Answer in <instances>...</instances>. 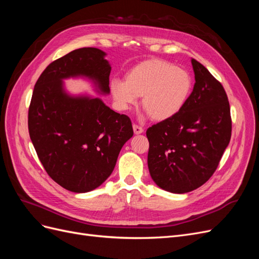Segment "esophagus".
Returning <instances> with one entry per match:
<instances>
[{
  "label": "esophagus",
  "instance_id": "esophagus-1",
  "mask_svg": "<svg viewBox=\"0 0 259 259\" xmlns=\"http://www.w3.org/2000/svg\"><path fill=\"white\" fill-rule=\"evenodd\" d=\"M133 130H134V133H135L136 135L142 134V133L144 132V128H143V127H140V126H138V125H136V124L133 125Z\"/></svg>",
  "mask_w": 259,
  "mask_h": 259
}]
</instances>
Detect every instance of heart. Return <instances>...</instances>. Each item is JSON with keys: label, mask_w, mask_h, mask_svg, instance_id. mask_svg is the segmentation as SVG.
<instances>
[{"label": "heart", "mask_w": 259, "mask_h": 259, "mask_svg": "<svg viewBox=\"0 0 259 259\" xmlns=\"http://www.w3.org/2000/svg\"><path fill=\"white\" fill-rule=\"evenodd\" d=\"M192 77L168 61L149 59L133 67L125 81L113 79L110 92L120 110H127L142 97V106L154 121H165L186 105L192 91Z\"/></svg>", "instance_id": "b5f03b06"}]
</instances>
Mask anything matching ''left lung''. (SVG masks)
I'll use <instances>...</instances> for the list:
<instances>
[{"instance_id":"1","label":"left lung","mask_w":259,"mask_h":259,"mask_svg":"<svg viewBox=\"0 0 259 259\" xmlns=\"http://www.w3.org/2000/svg\"><path fill=\"white\" fill-rule=\"evenodd\" d=\"M193 91L176 115L147 130L148 168L153 182L171 193L190 192L214 174L231 137L227 94L191 58Z\"/></svg>"}]
</instances>
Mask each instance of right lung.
Here are the masks:
<instances>
[{"mask_svg":"<svg viewBox=\"0 0 259 259\" xmlns=\"http://www.w3.org/2000/svg\"><path fill=\"white\" fill-rule=\"evenodd\" d=\"M99 49L74 50L48 66L35 83L28 127L45 170L65 189L84 193L111 175L132 122L90 94H70L65 80L91 82L96 93L110 94L111 66Z\"/></svg>","mask_w":259,"mask_h":259,"instance_id":"add662e5","label":"right lung"}]
</instances>
